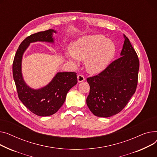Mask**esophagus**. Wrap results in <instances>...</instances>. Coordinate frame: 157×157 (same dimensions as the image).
I'll return each mask as SVG.
<instances>
[{
  "instance_id": "esophagus-1",
  "label": "esophagus",
  "mask_w": 157,
  "mask_h": 157,
  "mask_svg": "<svg viewBox=\"0 0 157 157\" xmlns=\"http://www.w3.org/2000/svg\"><path fill=\"white\" fill-rule=\"evenodd\" d=\"M85 77L83 76L82 75H78V76H77V80H78V82H83V81H84L85 80Z\"/></svg>"
}]
</instances>
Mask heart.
Wrapping results in <instances>:
<instances>
[{
    "label": "heart",
    "mask_w": 157,
    "mask_h": 157,
    "mask_svg": "<svg viewBox=\"0 0 157 157\" xmlns=\"http://www.w3.org/2000/svg\"><path fill=\"white\" fill-rule=\"evenodd\" d=\"M70 49L67 58L73 62L85 59L87 71L94 74L103 71L109 65L117 51L114 42L100 34L82 36L71 44Z\"/></svg>",
    "instance_id": "1"
}]
</instances>
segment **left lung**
<instances>
[{
	"mask_svg": "<svg viewBox=\"0 0 157 157\" xmlns=\"http://www.w3.org/2000/svg\"><path fill=\"white\" fill-rule=\"evenodd\" d=\"M121 57L98 75L87 78L90 92L86 103L99 117H109L121 112L135 93L140 61L129 40L124 35Z\"/></svg>",
	"mask_w": 157,
	"mask_h": 157,
	"instance_id": "obj_1",
	"label": "left lung"
}]
</instances>
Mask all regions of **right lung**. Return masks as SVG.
Returning a JSON list of instances; mask_svg holds the SVG:
<instances>
[{
  "instance_id": "obj_1",
  "label": "right lung",
  "mask_w": 157,
  "mask_h": 157,
  "mask_svg": "<svg viewBox=\"0 0 157 157\" xmlns=\"http://www.w3.org/2000/svg\"><path fill=\"white\" fill-rule=\"evenodd\" d=\"M57 32L49 29L32 34L20 45L13 64V74L18 97L23 104L34 114L40 117L50 116L56 113L66 99L69 90L77 84L75 72H58L45 86L35 89L28 86L23 79L21 63L23 55L30 43L45 42L53 44V33Z\"/></svg>"
}]
</instances>
